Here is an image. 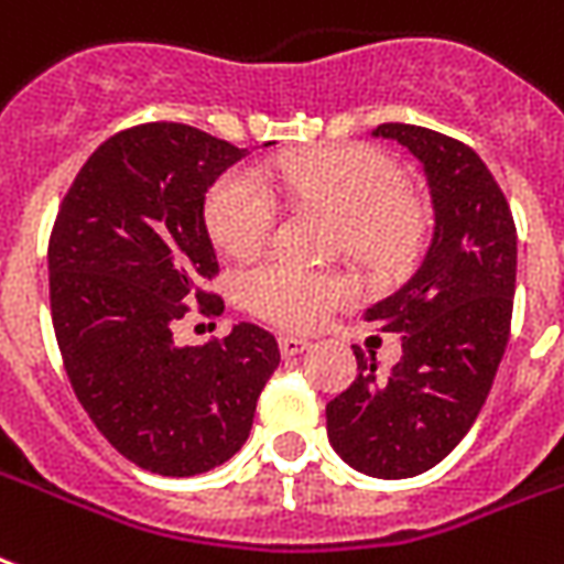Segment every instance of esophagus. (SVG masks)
<instances>
[{"label":"esophagus","mask_w":564,"mask_h":564,"mask_svg":"<svg viewBox=\"0 0 564 564\" xmlns=\"http://www.w3.org/2000/svg\"><path fill=\"white\" fill-rule=\"evenodd\" d=\"M278 346H281L283 358H292V355H301V351L311 349V339L295 337V334H283V337L278 339Z\"/></svg>","instance_id":"obj_1"}]
</instances>
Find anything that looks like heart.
Segmentation results:
<instances>
[{
  "label": "heart",
  "mask_w": 564,
  "mask_h": 564,
  "mask_svg": "<svg viewBox=\"0 0 564 564\" xmlns=\"http://www.w3.org/2000/svg\"><path fill=\"white\" fill-rule=\"evenodd\" d=\"M278 188L292 197L328 204L343 215L346 248L376 265H402L420 245L423 215L402 195V171L381 150L337 144L301 153L272 171ZM206 227L230 253H251L272 239L278 200L260 174L234 167L206 195ZM253 313L286 328H313L328 316L349 286L295 257L274 253L242 278Z\"/></svg>",
  "instance_id": "heart-1"
}]
</instances>
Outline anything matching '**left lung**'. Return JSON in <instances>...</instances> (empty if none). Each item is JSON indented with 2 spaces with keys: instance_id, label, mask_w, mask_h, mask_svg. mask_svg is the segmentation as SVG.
Instances as JSON below:
<instances>
[{
  "instance_id": "8db88e82",
  "label": "left lung",
  "mask_w": 564,
  "mask_h": 564,
  "mask_svg": "<svg viewBox=\"0 0 564 564\" xmlns=\"http://www.w3.org/2000/svg\"><path fill=\"white\" fill-rule=\"evenodd\" d=\"M372 135L420 159L435 230L408 283L367 311V322L402 337V360L378 376L376 355L355 346L358 378L325 416L349 467L408 479L453 453L491 393L509 343L518 234L476 150L411 123H381Z\"/></svg>"
}]
</instances>
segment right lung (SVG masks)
Listing matches in <instances>:
<instances>
[{"label": "right lung", "instance_id": "obj_1", "mask_svg": "<svg viewBox=\"0 0 564 564\" xmlns=\"http://www.w3.org/2000/svg\"><path fill=\"white\" fill-rule=\"evenodd\" d=\"M248 150L186 123H141L94 150L50 236V307L73 393L123 458L195 476L234 458L281 364L278 339L239 322L180 349L174 325L225 301L206 192Z\"/></svg>", "mask_w": 564, "mask_h": 564}]
</instances>
